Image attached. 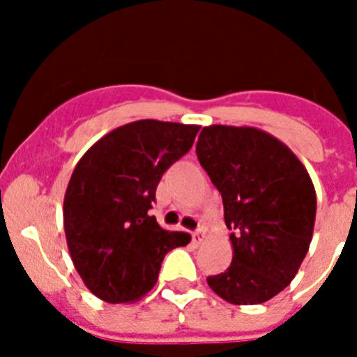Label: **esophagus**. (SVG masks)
Instances as JSON below:
<instances>
[{
  "instance_id": "34e87169",
  "label": "esophagus",
  "mask_w": 357,
  "mask_h": 357,
  "mask_svg": "<svg viewBox=\"0 0 357 357\" xmlns=\"http://www.w3.org/2000/svg\"><path fill=\"white\" fill-rule=\"evenodd\" d=\"M206 230L204 229H198L197 232H193V243L195 245H202V243L206 241Z\"/></svg>"
}]
</instances>
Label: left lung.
<instances>
[{"label": "left lung", "instance_id": "1", "mask_svg": "<svg viewBox=\"0 0 357 357\" xmlns=\"http://www.w3.org/2000/svg\"><path fill=\"white\" fill-rule=\"evenodd\" d=\"M197 155L222 193L232 263L207 284L236 305L263 304L295 279L313 239L317 193L298 157L254 127L202 128Z\"/></svg>", "mask_w": 357, "mask_h": 357}]
</instances>
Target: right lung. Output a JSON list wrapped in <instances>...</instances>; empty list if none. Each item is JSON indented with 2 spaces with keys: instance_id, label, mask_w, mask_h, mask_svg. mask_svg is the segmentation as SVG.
<instances>
[{
  "instance_id": "right-lung-1",
  "label": "right lung",
  "mask_w": 357,
  "mask_h": 357,
  "mask_svg": "<svg viewBox=\"0 0 357 357\" xmlns=\"http://www.w3.org/2000/svg\"><path fill=\"white\" fill-rule=\"evenodd\" d=\"M198 125L139 119L98 139L73 169L64 195L71 261L91 293L109 304L137 302L172 248L191 241L150 216L160 176L193 146Z\"/></svg>"
}]
</instances>
